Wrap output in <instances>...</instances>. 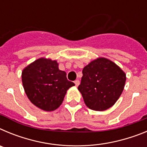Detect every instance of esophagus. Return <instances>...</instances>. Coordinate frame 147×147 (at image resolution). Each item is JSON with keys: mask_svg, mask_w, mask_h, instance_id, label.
<instances>
[{"mask_svg": "<svg viewBox=\"0 0 147 147\" xmlns=\"http://www.w3.org/2000/svg\"><path fill=\"white\" fill-rule=\"evenodd\" d=\"M74 83H75V85H76V86L78 87V86H79V85H80V81L77 80H76V81L74 82Z\"/></svg>", "mask_w": 147, "mask_h": 147, "instance_id": "1", "label": "esophagus"}]
</instances>
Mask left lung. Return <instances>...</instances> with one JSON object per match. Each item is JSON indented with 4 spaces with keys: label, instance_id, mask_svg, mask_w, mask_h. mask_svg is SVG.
I'll return each instance as SVG.
<instances>
[{
    "label": "left lung",
    "instance_id": "obj_1",
    "mask_svg": "<svg viewBox=\"0 0 147 147\" xmlns=\"http://www.w3.org/2000/svg\"><path fill=\"white\" fill-rule=\"evenodd\" d=\"M82 74L78 90L87 107L103 111L113 106L124 90L125 73L110 59L99 57L85 66Z\"/></svg>",
    "mask_w": 147,
    "mask_h": 147
}]
</instances>
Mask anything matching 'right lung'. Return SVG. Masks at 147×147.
Segmentation results:
<instances>
[{"instance_id": "1", "label": "right lung", "mask_w": 147, "mask_h": 147, "mask_svg": "<svg viewBox=\"0 0 147 147\" xmlns=\"http://www.w3.org/2000/svg\"><path fill=\"white\" fill-rule=\"evenodd\" d=\"M56 60L40 58L22 72L26 94L33 105L45 111L57 109L66 92L74 83L67 80L66 73L58 67Z\"/></svg>"}]
</instances>
